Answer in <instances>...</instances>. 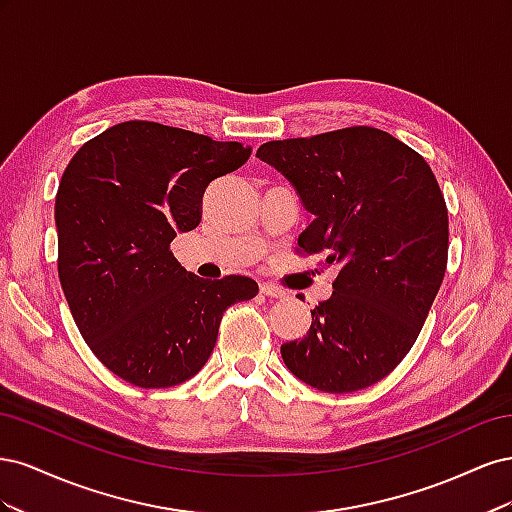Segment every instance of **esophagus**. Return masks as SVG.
Listing matches in <instances>:
<instances>
[{"mask_svg": "<svg viewBox=\"0 0 512 512\" xmlns=\"http://www.w3.org/2000/svg\"><path fill=\"white\" fill-rule=\"evenodd\" d=\"M260 294H265V297H271V299H282L286 292H284L282 288H277V286H273V284H267V282H262V284H260Z\"/></svg>", "mask_w": 512, "mask_h": 512, "instance_id": "obj_1", "label": "esophagus"}]
</instances>
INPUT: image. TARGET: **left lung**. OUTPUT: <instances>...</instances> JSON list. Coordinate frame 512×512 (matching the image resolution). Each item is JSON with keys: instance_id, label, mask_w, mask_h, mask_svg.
Segmentation results:
<instances>
[{"instance_id": "1", "label": "left lung", "mask_w": 512, "mask_h": 512, "mask_svg": "<svg viewBox=\"0 0 512 512\" xmlns=\"http://www.w3.org/2000/svg\"><path fill=\"white\" fill-rule=\"evenodd\" d=\"M312 222L303 254L337 265L333 294L312 309L286 367L324 393L367 389L414 346L446 271L448 213L429 164L389 132L356 126L260 145Z\"/></svg>"}]
</instances>
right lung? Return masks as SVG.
<instances>
[{"mask_svg": "<svg viewBox=\"0 0 512 512\" xmlns=\"http://www.w3.org/2000/svg\"><path fill=\"white\" fill-rule=\"evenodd\" d=\"M252 147L153 121H123L74 153L55 198L59 282L87 346L126 382L194 378L226 309L258 294L250 277L203 280L170 252L200 224L209 183Z\"/></svg>", "mask_w": 512, "mask_h": 512, "instance_id": "right-lung-1", "label": "right lung"}]
</instances>
